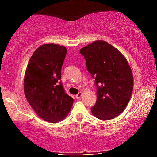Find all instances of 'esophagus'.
Segmentation results:
<instances>
[{
  "label": "esophagus",
  "mask_w": 157,
  "mask_h": 157,
  "mask_svg": "<svg viewBox=\"0 0 157 157\" xmlns=\"http://www.w3.org/2000/svg\"><path fill=\"white\" fill-rule=\"evenodd\" d=\"M82 92H79V93L77 94L76 95V98H77V99H80V97H81V96H82Z\"/></svg>",
  "instance_id": "obj_1"
}]
</instances>
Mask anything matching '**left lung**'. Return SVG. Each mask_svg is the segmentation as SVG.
<instances>
[{
  "mask_svg": "<svg viewBox=\"0 0 157 157\" xmlns=\"http://www.w3.org/2000/svg\"><path fill=\"white\" fill-rule=\"evenodd\" d=\"M86 67L95 79L97 102L91 109L102 120L120 114L130 100L134 78L131 67L117 48L103 40H97L80 49Z\"/></svg>",
  "mask_w": 157,
  "mask_h": 157,
  "instance_id": "obj_1",
  "label": "left lung"
}]
</instances>
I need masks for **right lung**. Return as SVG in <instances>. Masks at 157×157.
I'll return each instance as SVG.
<instances>
[{
  "label": "right lung",
  "mask_w": 157,
  "mask_h": 157,
  "mask_svg": "<svg viewBox=\"0 0 157 157\" xmlns=\"http://www.w3.org/2000/svg\"><path fill=\"white\" fill-rule=\"evenodd\" d=\"M66 48L54 44L39 46L32 55L24 76V94L37 116L49 122L61 121L69 113L74 100L59 81Z\"/></svg>",
  "instance_id": "1"
}]
</instances>
